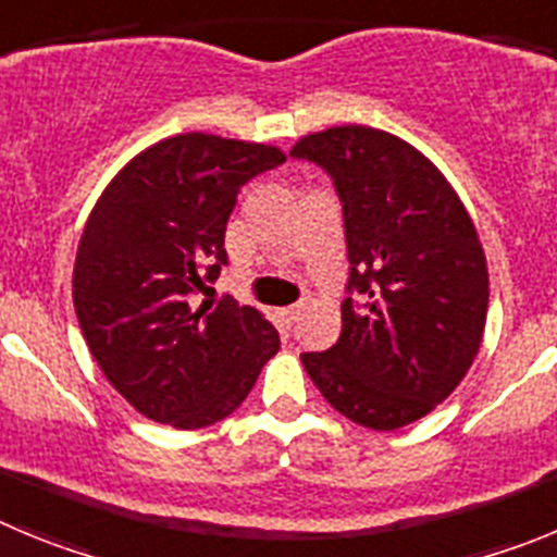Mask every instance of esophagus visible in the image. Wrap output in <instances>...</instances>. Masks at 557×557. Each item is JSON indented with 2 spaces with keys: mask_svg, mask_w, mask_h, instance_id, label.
<instances>
[{
  "mask_svg": "<svg viewBox=\"0 0 557 557\" xmlns=\"http://www.w3.org/2000/svg\"><path fill=\"white\" fill-rule=\"evenodd\" d=\"M298 314H301V307H284V309H278V318H282L284 326H293V323L298 321Z\"/></svg>",
  "mask_w": 557,
  "mask_h": 557,
  "instance_id": "1",
  "label": "esophagus"
}]
</instances>
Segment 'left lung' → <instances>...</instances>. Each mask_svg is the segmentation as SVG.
I'll return each mask as SVG.
<instances>
[{
    "instance_id": "obj_1",
    "label": "left lung",
    "mask_w": 557,
    "mask_h": 557,
    "mask_svg": "<svg viewBox=\"0 0 557 557\" xmlns=\"http://www.w3.org/2000/svg\"><path fill=\"white\" fill-rule=\"evenodd\" d=\"M343 200L348 289L343 332L301 354L339 416L393 432L430 416L469 373L488 314V262L471 214L446 175L410 141L368 125H337L295 141Z\"/></svg>"
}]
</instances>
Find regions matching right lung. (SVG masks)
<instances>
[{"instance_id":"right-lung-1","label":"right lung","mask_w":557,"mask_h":557,"mask_svg":"<svg viewBox=\"0 0 557 557\" xmlns=\"http://www.w3.org/2000/svg\"><path fill=\"white\" fill-rule=\"evenodd\" d=\"M275 145L178 133L133 156L83 225L72 298L86 346L136 412L175 430L218 424L278 351V332L234 298L195 293L225 264L245 181L284 164Z\"/></svg>"}]
</instances>
